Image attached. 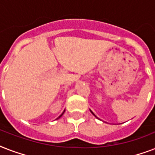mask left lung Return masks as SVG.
Returning a JSON list of instances; mask_svg holds the SVG:
<instances>
[{
    "label": "left lung",
    "mask_w": 155,
    "mask_h": 155,
    "mask_svg": "<svg viewBox=\"0 0 155 155\" xmlns=\"http://www.w3.org/2000/svg\"><path fill=\"white\" fill-rule=\"evenodd\" d=\"M90 111H91V110H90ZM91 113H92V114H93V115H94V116H95V117H96V115H95V114H94V113H92V111H91Z\"/></svg>",
    "instance_id": "1"
}]
</instances>
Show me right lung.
<instances>
[{"mask_svg":"<svg viewBox=\"0 0 155 155\" xmlns=\"http://www.w3.org/2000/svg\"><path fill=\"white\" fill-rule=\"evenodd\" d=\"M64 112H65V110L63 111V113H62V114H61V115H60V116H59V117H58V118H57V119H58V118H59V117H62V116H63V113H64Z\"/></svg>","mask_w":155,"mask_h":155,"instance_id":"obj_1","label":"right lung"}]
</instances>
